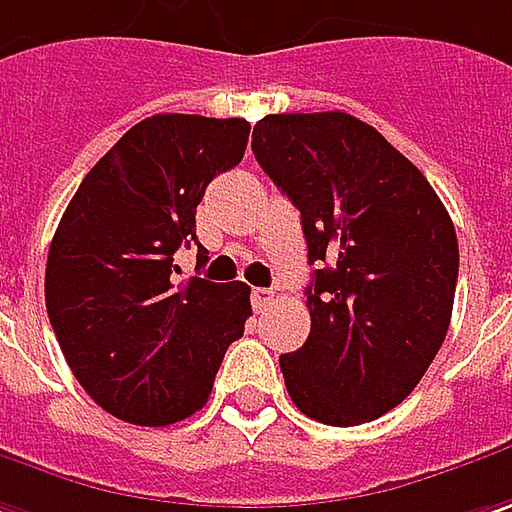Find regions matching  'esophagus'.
<instances>
[{"mask_svg": "<svg viewBox=\"0 0 512 512\" xmlns=\"http://www.w3.org/2000/svg\"><path fill=\"white\" fill-rule=\"evenodd\" d=\"M272 300H275V295L269 289H252V306H255V312H263Z\"/></svg>", "mask_w": 512, "mask_h": 512, "instance_id": "1", "label": "esophagus"}]
</instances>
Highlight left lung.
<instances>
[{
	"instance_id": "obj_1",
	"label": "left lung",
	"mask_w": 512,
	"mask_h": 512,
	"mask_svg": "<svg viewBox=\"0 0 512 512\" xmlns=\"http://www.w3.org/2000/svg\"><path fill=\"white\" fill-rule=\"evenodd\" d=\"M260 168L300 212L312 329L280 355L303 415L355 427L398 407L444 344L458 280L456 226L427 177L344 111L269 114Z\"/></svg>"
}]
</instances>
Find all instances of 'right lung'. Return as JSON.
I'll list each match as a JSON object with an SVG mask.
<instances>
[{
    "instance_id": "right-lung-1",
    "label": "right lung",
    "mask_w": 512,
    "mask_h": 512,
    "mask_svg": "<svg viewBox=\"0 0 512 512\" xmlns=\"http://www.w3.org/2000/svg\"><path fill=\"white\" fill-rule=\"evenodd\" d=\"M246 120L154 114L85 174L56 226L45 306L82 389L114 418L166 427L200 410L252 315L249 286L191 278L174 252L217 174L243 160Z\"/></svg>"
}]
</instances>
